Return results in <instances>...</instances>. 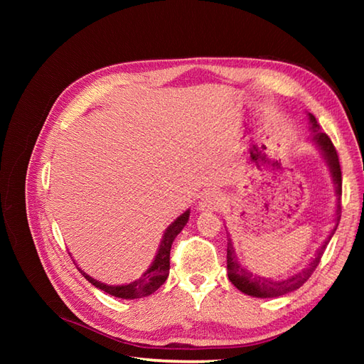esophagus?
Returning a JSON list of instances; mask_svg holds the SVG:
<instances>
[{
	"label": "esophagus",
	"mask_w": 364,
	"mask_h": 364,
	"mask_svg": "<svg viewBox=\"0 0 364 364\" xmlns=\"http://www.w3.org/2000/svg\"><path fill=\"white\" fill-rule=\"evenodd\" d=\"M222 205L223 198L218 191H206L198 202V208L202 211H218Z\"/></svg>",
	"instance_id": "esophagus-1"
}]
</instances>
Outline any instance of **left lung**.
<instances>
[{
    "label": "left lung",
    "mask_w": 364,
    "mask_h": 364,
    "mask_svg": "<svg viewBox=\"0 0 364 364\" xmlns=\"http://www.w3.org/2000/svg\"><path fill=\"white\" fill-rule=\"evenodd\" d=\"M310 122H311V129H313V141L314 144L319 146L322 150L323 156H326L328 166H330V172L331 176H333L335 186H336V194H338V203H336V223L335 228L331 231V235L326 242L322 244L321 249L316 253V257L311 259L310 264H308L306 269L301 270L297 275H292L286 280H270V278H262L253 275L249 270L244 269L241 264H239L236 259V255L233 250V245H231V241L228 239V247H227V270H228V278L230 282L233 283L239 291H242L247 296H253V297H280L284 296V294L292 292L299 289L301 284H304L308 278L313 275L316 267L319 266V261L322 258L323 252L327 249V244L330 242L331 236L338 228V222L341 219V184H343V178H341V166H339V158H338V151L335 149L331 139L323 133L321 129V125L316 120L313 114H310Z\"/></svg>",
    "instance_id": "left-lung-1"
}]
</instances>
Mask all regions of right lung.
<instances>
[{
    "mask_svg": "<svg viewBox=\"0 0 364 364\" xmlns=\"http://www.w3.org/2000/svg\"><path fill=\"white\" fill-rule=\"evenodd\" d=\"M189 220V211H186L184 214H181L180 218H178L172 225H170L164 236H162V241L159 245V250L156 258H154L153 264L150 266V269L146 270V272L139 278V280L129 283V284H122V286H109V284H105V283H100L94 278L89 277L86 272H82V270L78 267L80 272L84 275V278L89 283H92L95 286V288L102 289L107 294H111L114 297H119V299H141V297H146L156 291L159 286L167 280V275H168V269H170V249H172V242L173 239L176 237V235L180 233V231L184 228Z\"/></svg>",
    "mask_w": 364,
    "mask_h": 364,
    "instance_id": "add662e5",
    "label": "right lung"
}]
</instances>
